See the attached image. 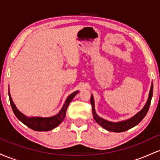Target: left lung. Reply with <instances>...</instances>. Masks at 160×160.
<instances>
[{
	"label": "left lung",
	"mask_w": 160,
	"mask_h": 160,
	"mask_svg": "<svg viewBox=\"0 0 160 160\" xmlns=\"http://www.w3.org/2000/svg\"><path fill=\"white\" fill-rule=\"evenodd\" d=\"M153 82L151 83V86H150L149 96H148V101H147L146 104H144V108L141 110L138 113L134 115L132 117L128 119V120L120 121V122H111V121H108L107 120L102 118L101 117L96 113L95 108V101L94 97L92 95L90 98V102L92 104V114L94 120L95 122L98 125H100L102 128L104 129L108 130L110 132H125L126 130L130 129V128H133L134 126H137L139 122H141L144 117L148 113V110H149L150 102H151L152 97H153Z\"/></svg>",
	"instance_id": "1"
}]
</instances>
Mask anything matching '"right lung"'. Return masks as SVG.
Returning <instances> with one entry per match:
<instances>
[{
    "instance_id": "obj_1",
    "label": "right lung",
    "mask_w": 160,
    "mask_h": 160,
    "mask_svg": "<svg viewBox=\"0 0 160 160\" xmlns=\"http://www.w3.org/2000/svg\"><path fill=\"white\" fill-rule=\"evenodd\" d=\"M78 92L79 91L74 92L68 95L67 99L65 100V104L62 106V109L60 110V111L56 115L49 117H27V116L23 114L22 112H20L17 109L15 104H14L13 101H12V98H11L10 91H9V97H10V104L14 114L16 115V117L23 124H25L28 127L32 128V129L34 130V131L47 132L50 131V130L57 127L64 120V119L65 117L66 111H67V108L68 107L70 102L72 101V99L74 98L75 95L78 94Z\"/></svg>"
}]
</instances>
